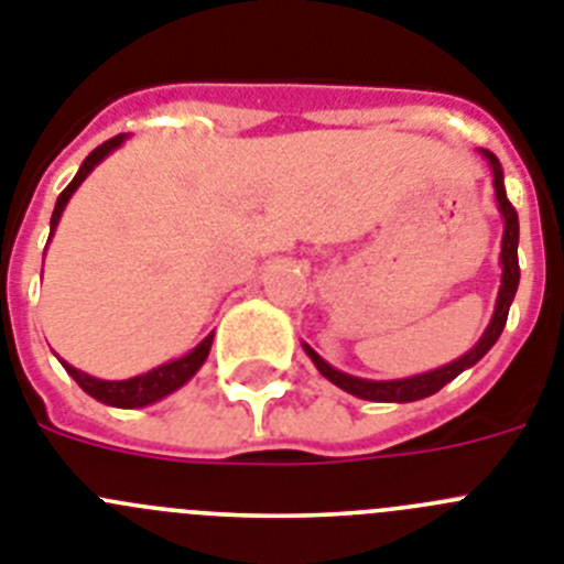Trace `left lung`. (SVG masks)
<instances>
[{
    "mask_svg": "<svg viewBox=\"0 0 564 564\" xmlns=\"http://www.w3.org/2000/svg\"><path fill=\"white\" fill-rule=\"evenodd\" d=\"M486 155L488 166H491V175H494V193H497V207L499 215H502V249H499V267H502V281H499V292H497V306H494V315L491 323L486 326L482 337L477 340L474 349L465 351L463 357L452 360V364L440 366V369H431L423 371V375H414V377H400V380H366V377H355V375H346V371L335 369L317 355L312 346L303 343V351L310 355L312 364L317 366L326 380L337 386V389L349 391L355 398L360 400H375V403H414V400H423L431 398V394H437L445 383H452L454 377L463 375L465 369H471L474 364H479L482 357L488 355L494 343L499 340L502 329H506V321H508V310H511L513 295H517V286H519V258H517V247H519V218H517V209L511 207V200L506 195V181H502V166H499L497 155L482 150Z\"/></svg>",
    "mask_w": 564,
    "mask_h": 564,
    "instance_id": "1",
    "label": "left lung"
}]
</instances>
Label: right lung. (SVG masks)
I'll use <instances>...</instances> for the list:
<instances>
[{
  "label": "right lung",
  "instance_id": "right-lung-1",
  "mask_svg": "<svg viewBox=\"0 0 564 564\" xmlns=\"http://www.w3.org/2000/svg\"><path fill=\"white\" fill-rule=\"evenodd\" d=\"M124 139L127 135H116V139L105 141V144L96 147V150L82 161L76 178H73L70 184L62 189V195L56 198V207H53V215H51V238L58 227V218H62V213H65L67 200L73 198V193H76L78 187H82V181H85L87 175H90L93 170H96V166L112 153V150H119V147L124 144ZM213 335L215 332H209V335L204 337L193 351H187V355L175 357V360H166V364L155 366V369L144 371V375L127 377V380H99V377H93L87 375V371L70 366L67 360H62V357H58V360H62L67 375H70L93 400H99V403L105 405H116V409H144V405L159 403V400H164L166 394H173V391H178L181 386L193 380L195 371L204 366L209 349H213Z\"/></svg>",
  "mask_w": 564,
  "mask_h": 564
}]
</instances>
